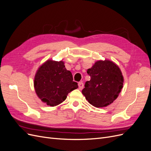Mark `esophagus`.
Returning a JSON list of instances; mask_svg holds the SVG:
<instances>
[{
  "label": "esophagus",
  "mask_w": 151,
  "mask_h": 151,
  "mask_svg": "<svg viewBox=\"0 0 151 151\" xmlns=\"http://www.w3.org/2000/svg\"><path fill=\"white\" fill-rule=\"evenodd\" d=\"M78 86H79V89H83V88H84V83H83V82H79V84H78Z\"/></svg>",
  "instance_id": "obj_1"
}]
</instances>
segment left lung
I'll return each instance as SVG.
<instances>
[{"label": "left lung", "instance_id": "8db88e82", "mask_svg": "<svg viewBox=\"0 0 151 151\" xmlns=\"http://www.w3.org/2000/svg\"><path fill=\"white\" fill-rule=\"evenodd\" d=\"M87 73L91 80L86 82L82 93L88 101L96 108L111 104L123 88V77L120 68L112 61L99 60Z\"/></svg>", "mask_w": 151, "mask_h": 151}]
</instances>
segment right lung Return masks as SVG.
Listing matches in <instances>:
<instances>
[{"label":"right lung","instance_id":"1","mask_svg":"<svg viewBox=\"0 0 151 151\" xmlns=\"http://www.w3.org/2000/svg\"><path fill=\"white\" fill-rule=\"evenodd\" d=\"M34 87L43 103L55 106L65 101L68 94L78 88V85L73 81L72 73L66 69L64 62L48 60L36 72Z\"/></svg>","mask_w":151,"mask_h":151}]
</instances>
